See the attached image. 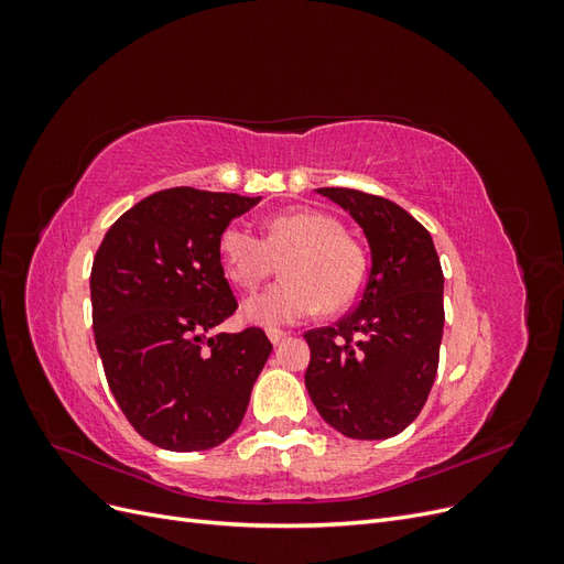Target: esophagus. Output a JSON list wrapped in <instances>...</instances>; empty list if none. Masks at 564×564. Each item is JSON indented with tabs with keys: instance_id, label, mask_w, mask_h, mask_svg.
<instances>
[{
	"instance_id": "34e87169",
	"label": "esophagus",
	"mask_w": 564,
	"mask_h": 564,
	"mask_svg": "<svg viewBox=\"0 0 564 564\" xmlns=\"http://www.w3.org/2000/svg\"><path fill=\"white\" fill-rule=\"evenodd\" d=\"M284 336H286V332H282V329H268V338L272 340V344H280V340H284Z\"/></svg>"
}]
</instances>
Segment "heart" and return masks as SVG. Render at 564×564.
<instances>
[{
    "instance_id": "obj_1",
    "label": "heart",
    "mask_w": 564,
    "mask_h": 564,
    "mask_svg": "<svg viewBox=\"0 0 564 564\" xmlns=\"http://www.w3.org/2000/svg\"><path fill=\"white\" fill-rule=\"evenodd\" d=\"M220 263L230 282L256 289L282 263L284 280L245 303V317L280 327L313 317L319 308L344 311L360 296L367 261L336 218L299 209L272 216L265 237L245 224H230L218 237Z\"/></svg>"
}]
</instances>
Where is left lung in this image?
I'll list each match as a JSON object with an SVG mask.
<instances>
[{
    "label": "left lung",
    "mask_w": 564,
    "mask_h": 564,
    "mask_svg": "<svg viewBox=\"0 0 564 564\" xmlns=\"http://www.w3.org/2000/svg\"><path fill=\"white\" fill-rule=\"evenodd\" d=\"M365 230L371 251L355 308L334 327L305 332V388L319 416L352 440L402 433L429 400L445 327V275L431 232L395 202L350 187H319Z\"/></svg>",
    "instance_id": "left-lung-1"
}]
</instances>
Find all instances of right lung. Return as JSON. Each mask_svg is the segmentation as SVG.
I'll return each mask as SVG.
<instances>
[{
    "label": "right lung",
    "instance_id": "1",
    "mask_svg": "<svg viewBox=\"0 0 564 564\" xmlns=\"http://www.w3.org/2000/svg\"><path fill=\"white\" fill-rule=\"evenodd\" d=\"M259 199L169 187L119 216L96 251L91 317L106 379L135 433L162 449L226 442L272 350L259 327L212 334L237 311L218 237Z\"/></svg>",
    "mask_w": 564,
    "mask_h": 564
}]
</instances>
